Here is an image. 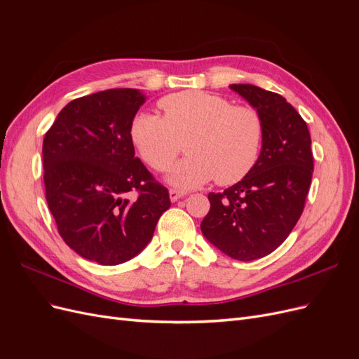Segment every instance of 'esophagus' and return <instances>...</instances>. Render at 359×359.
<instances>
[{"mask_svg": "<svg viewBox=\"0 0 359 359\" xmlns=\"http://www.w3.org/2000/svg\"><path fill=\"white\" fill-rule=\"evenodd\" d=\"M184 196H186V193L181 191V190H177V189H170L169 190V198H170L172 202H177L178 199H181Z\"/></svg>", "mask_w": 359, "mask_h": 359, "instance_id": "esophagus-1", "label": "esophagus"}]
</instances>
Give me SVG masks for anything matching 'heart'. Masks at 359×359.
Instances as JSON below:
<instances>
[{
  "label": "heart",
  "instance_id": "1",
  "mask_svg": "<svg viewBox=\"0 0 359 359\" xmlns=\"http://www.w3.org/2000/svg\"><path fill=\"white\" fill-rule=\"evenodd\" d=\"M158 107L163 118L140 112L132 119L130 139L158 172L173 166L186 139L189 156L169 177L172 186L193 189L212 178L229 186L255 166L264 124L253 107L232 106L222 95L193 90L163 97Z\"/></svg>",
  "mask_w": 359,
  "mask_h": 359
}]
</instances>
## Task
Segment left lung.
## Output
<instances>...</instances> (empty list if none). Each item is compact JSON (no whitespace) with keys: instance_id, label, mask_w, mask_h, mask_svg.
Instances as JSON below:
<instances>
[{"instance_id":"obj_1","label":"left lung","mask_w":359,"mask_h":359,"mask_svg":"<svg viewBox=\"0 0 359 359\" xmlns=\"http://www.w3.org/2000/svg\"><path fill=\"white\" fill-rule=\"evenodd\" d=\"M229 88L262 118V148L241 181L208 194L201 229L220 252L247 262L273 253L299 220L313 175L311 137L285 97L252 83Z\"/></svg>"}]
</instances>
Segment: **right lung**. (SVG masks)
<instances>
[{
    "mask_svg": "<svg viewBox=\"0 0 359 359\" xmlns=\"http://www.w3.org/2000/svg\"><path fill=\"white\" fill-rule=\"evenodd\" d=\"M147 95L94 93L62 107L43 139L46 202L72 250L100 265L137 256L169 210V191L135 157L130 124ZM137 191L138 198H129Z\"/></svg>",
    "mask_w": 359,
    "mask_h": 359,
    "instance_id": "add662e5",
    "label": "right lung"
}]
</instances>
